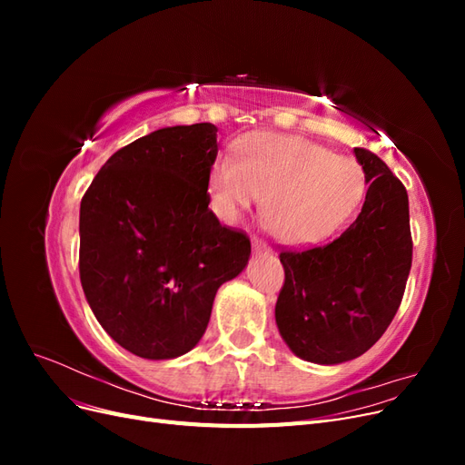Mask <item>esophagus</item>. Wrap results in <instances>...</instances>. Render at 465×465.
Masks as SVG:
<instances>
[{"instance_id": "1", "label": "esophagus", "mask_w": 465, "mask_h": 465, "mask_svg": "<svg viewBox=\"0 0 465 465\" xmlns=\"http://www.w3.org/2000/svg\"><path fill=\"white\" fill-rule=\"evenodd\" d=\"M252 250H254V254H272V250L267 248L262 241H258V238L252 241Z\"/></svg>"}]
</instances>
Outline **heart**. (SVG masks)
I'll use <instances>...</instances> for the list:
<instances>
[{"instance_id":"obj_1","label":"heart","mask_w":465,"mask_h":465,"mask_svg":"<svg viewBox=\"0 0 465 465\" xmlns=\"http://www.w3.org/2000/svg\"><path fill=\"white\" fill-rule=\"evenodd\" d=\"M236 159L219 154L207 173L213 215L234 224L260 205L275 236L291 246L330 238L353 215L367 190L362 166L351 157L299 135L258 132L234 147Z\"/></svg>"}]
</instances>
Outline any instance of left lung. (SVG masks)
Masks as SVG:
<instances>
[{
	"label": "left lung",
	"mask_w": 465,
	"mask_h": 465,
	"mask_svg": "<svg viewBox=\"0 0 465 465\" xmlns=\"http://www.w3.org/2000/svg\"><path fill=\"white\" fill-rule=\"evenodd\" d=\"M353 153L369 184L359 217L326 246L279 256L285 285L277 330L294 355L314 364L367 353L396 316L411 270L407 192L374 153Z\"/></svg>",
	"instance_id": "left-lung-1"
}]
</instances>
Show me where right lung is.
I'll return each instance as SVG.
<instances>
[{"label":"right lung","instance_id":"1","mask_svg":"<svg viewBox=\"0 0 465 465\" xmlns=\"http://www.w3.org/2000/svg\"><path fill=\"white\" fill-rule=\"evenodd\" d=\"M217 128H161L116 151L79 211V273L91 311L130 353L166 361L205 333L217 289L244 272L246 234L207 205Z\"/></svg>","mask_w":465,"mask_h":465}]
</instances>
